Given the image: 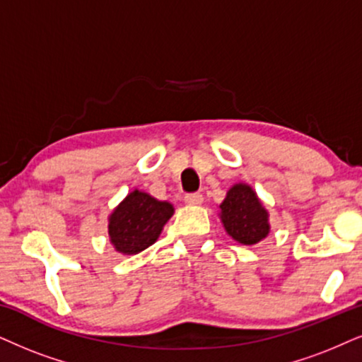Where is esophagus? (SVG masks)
Returning <instances> with one entry per match:
<instances>
[{"mask_svg":"<svg viewBox=\"0 0 362 362\" xmlns=\"http://www.w3.org/2000/svg\"><path fill=\"white\" fill-rule=\"evenodd\" d=\"M184 200H185L187 205L197 207V205H200L204 202V195L202 194H189V195H185Z\"/></svg>","mask_w":362,"mask_h":362,"instance_id":"esophagus-1","label":"esophagus"}]
</instances>
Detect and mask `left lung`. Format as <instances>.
<instances>
[{"instance_id":"left-lung-1","label":"left lung","mask_w":362,"mask_h":362,"mask_svg":"<svg viewBox=\"0 0 362 362\" xmlns=\"http://www.w3.org/2000/svg\"><path fill=\"white\" fill-rule=\"evenodd\" d=\"M218 217L227 234L242 245L259 244L271 232L267 209L245 182H237L227 190L218 205Z\"/></svg>"}]
</instances>
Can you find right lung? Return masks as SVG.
Wrapping results in <instances>:
<instances>
[{
  "instance_id": "right-lung-1",
  "label": "right lung",
  "mask_w": 362,
  "mask_h": 362,
  "mask_svg": "<svg viewBox=\"0 0 362 362\" xmlns=\"http://www.w3.org/2000/svg\"><path fill=\"white\" fill-rule=\"evenodd\" d=\"M175 212L167 200L134 189L108 215V239L122 255H135L158 240Z\"/></svg>"
}]
</instances>
